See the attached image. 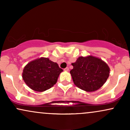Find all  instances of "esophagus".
I'll return each instance as SVG.
<instances>
[{
	"instance_id": "esophagus-1",
	"label": "esophagus",
	"mask_w": 130,
	"mask_h": 130,
	"mask_svg": "<svg viewBox=\"0 0 130 130\" xmlns=\"http://www.w3.org/2000/svg\"><path fill=\"white\" fill-rule=\"evenodd\" d=\"M64 71H69V68H68V67H67V68H65V69H64Z\"/></svg>"
}]
</instances>
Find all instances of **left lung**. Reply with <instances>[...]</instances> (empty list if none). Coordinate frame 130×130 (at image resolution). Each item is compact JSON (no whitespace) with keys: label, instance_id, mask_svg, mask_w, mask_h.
Instances as JSON below:
<instances>
[{"label":"left lung","instance_id":"1","mask_svg":"<svg viewBox=\"0 0 130 130\" xmlns=\"http://www.w3.org/2000/svg\"><path fill=\"white\" fill-rule=\"evenodd\" d=\"M71 65L73 68L70 74L74 84L86 92L97 90L103 86L109 76L108 64L96 57H79Z\"/></svg>","mask_w":130,"mask_h":130}]
</instances>
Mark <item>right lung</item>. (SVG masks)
<instances>
[{
	"mask_svg": "<svg viewBox=\"0 0 130 130\" xmlns=\"http://www.w3.org/2000/svg\"><path fill=\"white\" fill-rule=\"evenodd\" d=\"M63 71L58 64L48 58L41 57L31 61L25 66L22 78L25 83L36 92H44L56 84Z\"/></svg>",
	"mask_w": 130,
	"mask_h": 130,
	"instance_id": "add662e5",
	"label": "right lung"
}]
</instances>
